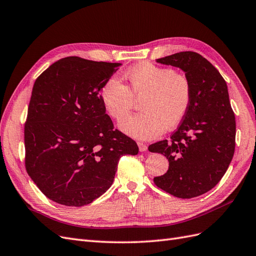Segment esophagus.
I'll return each instance as SVG.
<instances>
[{"label":"esophagus","mask_w":256,"mask_h":256,"mask_svg":"<svg viewBox=\"0 0 256 256\" xmlns=\"http://www.w3.org/2000/svg\"><path fill=\"white\" fill-rule=\"evenodd\" d=\"M138 150H140V152H142L147 150V146L144 143H138Z\"/></svg>","instance_id":"obj_1"}]
</instances>
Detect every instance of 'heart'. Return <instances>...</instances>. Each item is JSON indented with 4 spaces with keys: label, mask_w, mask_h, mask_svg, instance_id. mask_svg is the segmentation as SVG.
<instances>
[{
    "label": "heart",
    "mask_w": 256,
    "mask_h": 256,
    "mask_svg": "<svg viewBox=\"0 0 256 256\" xmlns=\"http://www.w3.org/2000/svg\"><path fill=\"white\" fill-rule=\"evenodd\" d=\"M130 90L115 76L108 79L100 90L106 112L116 120L129 113L134 97L144 98L143 111L120 122L124 134L136 140H152L166 129H174L184 120L191 104V85L184 76L172 68L141 62L126 72Z\"/></svg>",
    "instance_id": "heart-1"
}]
</instances>
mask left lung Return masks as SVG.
<instances>
[{"instance_id":"1","label":"left lung","mask_w":256,"mask_h":256,"mask_svg":"<svg viewBox=\"0 0 256 256\" xmlns=\"http://www.w3.org/2000/svg\"><path fill=\"white\" fill-rule=\"evenodd\" d=\"M157 63L182 69L191 85V104L171 136L148 146L168 160L164 175L154 178L157 187L176 198H191L212 190L235 152L236 122L226 82L200 54L186 51L158 58Z\"/></svg>"}]
</instances>
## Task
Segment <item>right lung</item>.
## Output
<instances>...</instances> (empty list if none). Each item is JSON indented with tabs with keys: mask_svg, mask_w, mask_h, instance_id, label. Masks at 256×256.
I'll return each mask as SVG.
<instances>
[{
	"mask_svg": "<svg viewBox=\"0 0 256 256\" xmlns=\"http://www.w3.org/2000/svg\"><path fill=\"white\" fill-rule=\"evenodd\" d=\"M120 63L62 58L36 79L24 127L26 168L53 202L80 207L113 184L118 160L136 154L100 100L104 83Z\"/></svg>",
	"mask_w": 256,
	"mask_h": 256,
	"instance_id": "1",
	"label": "right lung"
}]
</instances>
